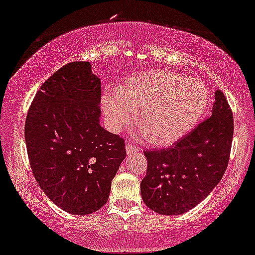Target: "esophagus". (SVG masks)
Returning <instances> with one entry per match:
<instances>
[{
    "label": "esophagus",
    "mask_w": 255,
    "mask_h": 255,
    "mask_svg": "<svg viewBox=\"0 0 255 255\" xmlns=\"http://www.w3.org/2000/svg\"><path fill=\"white\" fill-rule=\"evenodd\" d=\"M125 149H127L128 155H131V153H136V152L139 151V149H138V147H136V146H133L131 143H127V146H125Z\"/></svg>",
    "instance_id": "esophagus-1"
}]
</instances>
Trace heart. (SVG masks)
Wrapping results in <instances>:
<instances>
[{
	"label": "heart",
	"mask_w": 255,
	"mask_h": 255,
	"mask_svg": "<svg viewBox=\"0 0 255 255\" xmlns=\"http://www.w3.org/2000/svg\"><path fill=\"white\" fill-rule=\"evenodd\" d=\"M208 100V90L202 81L161 70L132 75L121 91H105L102 106L112 131L117 132L131 124L139 110L144 136L156 145H169L197 124Z\"/></svg>",
	"instance_id": "obj_1"
}]
</instances>
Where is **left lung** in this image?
I'll return each instance as SVG.
<instances>
[{"instance_id":"1","label":"left lung","mask_w":255,"mask_h":255,"mask_svg":"<svg viewBox=\"0 0 255 255\" xmlns=\"http://www.w3.org/2000/svg\"><path fill=\"white\" fill-rule=\"evenodd\" d=\"M212 116L174 146L144 151L145 177L140 182L144 203L162 215H180L197 206L221 181L227 169L233 113L221 91L215 92Z\"/></svg>"}]
</instances>
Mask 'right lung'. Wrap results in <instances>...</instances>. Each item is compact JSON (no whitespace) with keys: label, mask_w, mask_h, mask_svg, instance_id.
<instances>
[{"label":"right lung","mask_w":255,"mask_h":255,"mask_svg":"<svg viewBox=\"0 0 255 255\" xmlns=\"http://www.w3.org/2000/svg\"><path fill=\"white\" fill-rule=\"evenodd\" d=\"M100 79L90 62L65 65L47 79L24 125L34 177L48 199L73 215L108 202L125 143L100 127Z\"/></svg>","instance_id":"obj_1"}]
</instances>
